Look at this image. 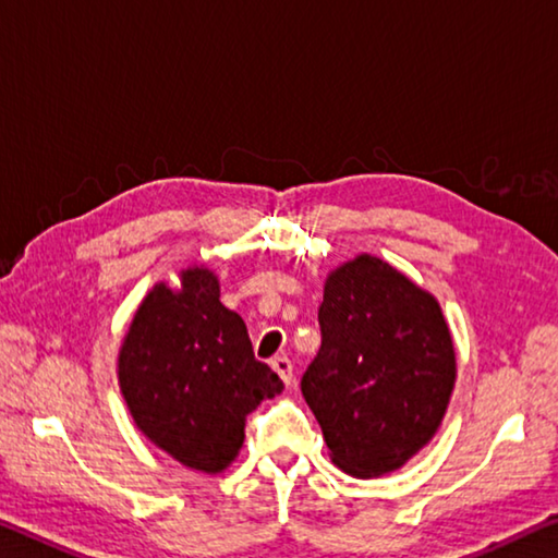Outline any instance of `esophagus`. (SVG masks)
<instances>
[{
    "label": "esophagus",
    "instance_id": "1",
    "mask_svg": "<svg viewBox=\"0 0 558 558\" xmlns=\"http://www.w3.org/2000/svg\"><path fill=\"white\" fill-rule=\"evenodd\" d=\"M272 369L280 375L282 383H286V387H293V362H290L288 357H272Z\"/></svg>",
    "mask_w": 558,
    "mask_h": 558
}]
</instances>
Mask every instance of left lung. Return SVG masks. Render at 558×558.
<instances>
[{
	"mask_svg": "<svg viewBox=\"0 0 558 558\" xmlns=\"http://www.w3.org/2000/svg\"><path fill=\"white\" fill-rule=\"evenodd\" d=\"M323 344L303 397L344 474L397 472L437 435L457 379L439 300L377 255L327 272L317 311Z\"/></svg>",
	"mask_w": 558,
	"mask_h": 558,
	"instance_id": "1",
	"label": "left lung"
}]
</instances>
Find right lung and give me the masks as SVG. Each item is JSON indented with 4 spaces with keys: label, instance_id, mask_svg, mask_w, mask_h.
Here are the masks:
<instances>
[{
    "label": "right lung",
    "instance_id": "right-lung-1",
    "mask_svg": "<svg viewBox=\"0 0 558 558\" xmlns=\"http://www.w3.org/2000/svg\"><path fill=\"white\" fill-rule=\"evenodd\" d=\"M136 427L189 470L220 474L245 439V417L282 392L253 355L243 317L220 303L218 276L193 263L179 286L156 282L141 300L117 360Z\"/></svg>",
    "mask_w": 558,
    "mask_h": 558
}]
</instances>
